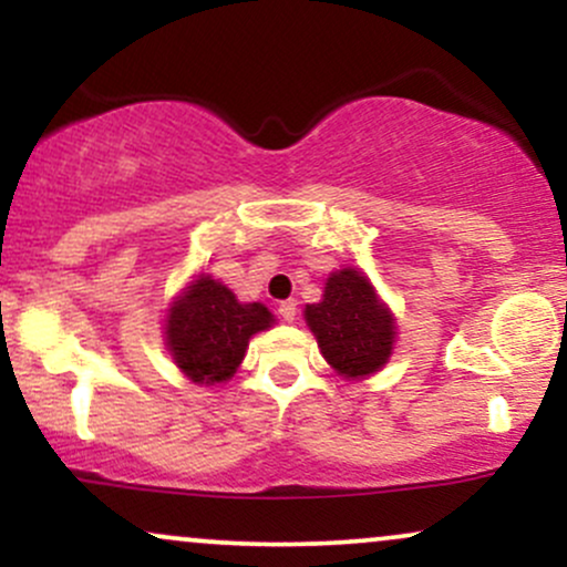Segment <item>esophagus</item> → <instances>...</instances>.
<instances>
[{
    "mask_svg": "<svg viewBox=\"0 0 567 567\" xmlns=\"http://www.w3.org/2000/svg\"><path fill=\"white\" fill-rule=\"evenodd\" d=\"M279 317H282L285 322H292L296 320V315H298V303L296 301H282L279 303Z\"/></svg>",
    "mask_w": 567,
    "mask_h": 567,
    "instance_id": "esophagus-1",
    "label": "esophagus"
}]
</instances>
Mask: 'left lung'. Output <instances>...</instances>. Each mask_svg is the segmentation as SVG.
<instances>
[{
  "label": "left lung",
  "mask_w": 567,
  "mask_h": 567,
  "mask_svg": "<svg viewBox=\"0 0 567 567\" xmlns=\"http://www.w3.org/2000/svg\"><path fill=\"white\" fill-rule=\"evenodd\" d=\"M324 360L343 379H365L389 362L394 349V317L375 296L362 271H333L320 303L303 311Z\"/></svg>",
  "instance_id": "8db88e82"
}]
</instances>
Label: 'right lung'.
<instances>
[{
  "label": "right lung",
  "instance_id": "add662e5",
  "mask_svg": "<svg viewBox=\"0 0 567 567\" xmlns=\"http://www.w3.org/2000/svg\"><path fill=\"white\" fill-rule=\"evenodd\" d=\"M271 322L264 303H239L226 285L199 275L167 309L165 341L188 381L213 386L237 373L247 341Z\"/></svg>",
  "mask_w": 567,
  "mask_h": 567
}]
</instances>
